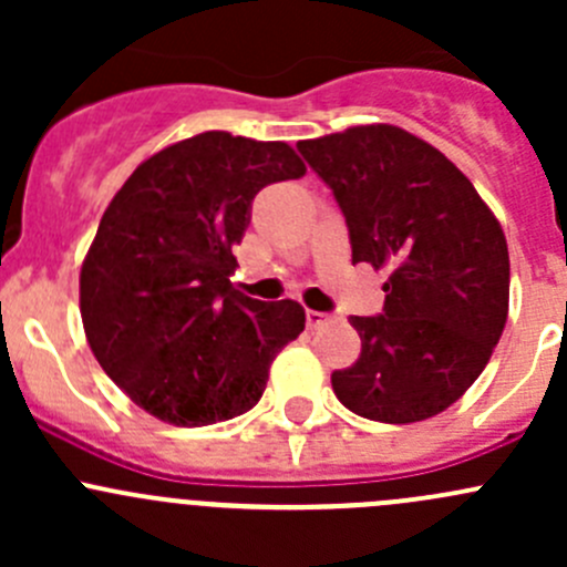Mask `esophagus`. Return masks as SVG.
I'll return each instance as SVG.
<instances>
[{"instance_id": "esophagus-1", "label": "esophagus", "mask_w": 567, "mask_h": 567, "mask_svg": "<svg viewBox=\"0 0 567 567\" xmlns=\"http://www.w3.org/2000/svg\"><path fill=\"white\" fill-rule=\"evenodd\" d=\"M331 323V316H326V312H316V310H307V326L310 329H320V326Z\"/></svg>"}]
</instances>
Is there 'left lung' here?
<instances>
[{
	"label": "left lung",
	"instance_id": "obj_1",
	"mask_svg": "<svg viewBox=\"0 0 567 567\" xmlns=\"http://www.w3.org/2000/svg\"><path fill=\"white\" fill-rule=\"evenodd\" d=\"M296 147L346 216L353 262L392 268L381 316L351 318L362 353L331 373V390L364 420L436 416L477 381L505 329L511 257L499 221L444 153L398 125Z\"/></svg>",
	"mask_w": 567,
	"mask_h": 567
}]
</instances>
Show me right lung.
Segmentation results:
<instances>
[{
    "label": "right lung",
    "mask_w": 567,
    "mask_h": 567,
    "mask_svg": "<svg viewBox=\"0 0 567 567\" xmlns=\"http://www.w3.org/2000/svg\"><path fill=\"white\" fill-rule=\"evenodd\" d=\"M305 173L285 142L205 131L142 162L114 194L84 257L79 305L104 373L147 414L203 427L262 398L305 310L238 293L233 247L255 194Z\"/></svg>",
    "instance_id": "1"
}]
</instances>
